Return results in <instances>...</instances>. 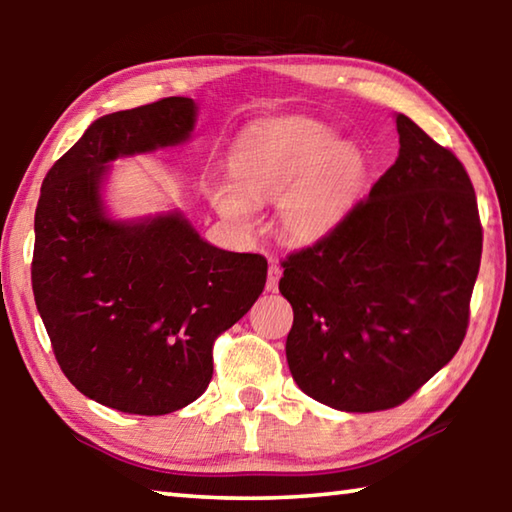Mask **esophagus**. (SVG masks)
Instances as JSON below:
<instances>
[{
  "mask_svg": "<svg viewBox=\"0 0 512 512\" xmlns=\"http://www.w3.org/2000/svg\"><path fill=\"white\" fill-rule=\"evenodd\" d=\"M280 277H282L280 264L271 262V266H268V277H266V291H277V284H280Z\"/></svg>",
  "mask_w": 512,
  "mask_h": 512,
  "instance_id": "esophagus-1",
  "label": "esophagus"
}]
</instances>
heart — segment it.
<instances>
[{"mask_svg":"<svg viewBox=\"0 0 512 512\" xmlns=\"http://www.w3.org/2000/svg\"><path fill=\"white\" fill-rule=\"evenodd\" d=\"M232 183H210L207 198L241 230L255 225V203L277 201L282 235L311 244L339 228L357 205L368 160L357 144L336 142L332 128L309 117L259 124L230 155Z\"/></svg>","mask_w":512,"mask_h":512,"instance_id":"heart-1","label":"heart"}]
</instances>
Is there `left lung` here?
Segmentation results:
<instances>
[{"label": "left lung", "instance_id": "8db88e82", "mask_svg": "<svg viewBox=\"0 0 512 512\" xmlns=\"http://www.w3.org/2000/svg\"><path fill=\"white\" fill-rule=\"evenodd\" d=\"M400 155L332 235L284 259L289 370L348 413L386 411L452 361L470 323L483 228L456 155L397 115Z\"/></svg>", "mask_w": 512, "mask_h": 512}]
</instances>
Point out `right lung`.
<instances>
[{"instance_id": "right-lung-1", "label": "right lung", "mask_w": 512, "mask_h": 512, "mask_svg": "<svg viewBox=\"0 0 512 512\" xmlns=\"http://www.w3.org/2000/svg\"><path fill=\"white\" fill-rule=\"evenodd\" d=\"M196 103L167 97L94 121L42 180L33 296L65 377L110 409L164 415L212 379V345L253 307L266 259L207 241L183 214L115 221L106 164L189 140Z\"/></svg>"}]
</instances>
